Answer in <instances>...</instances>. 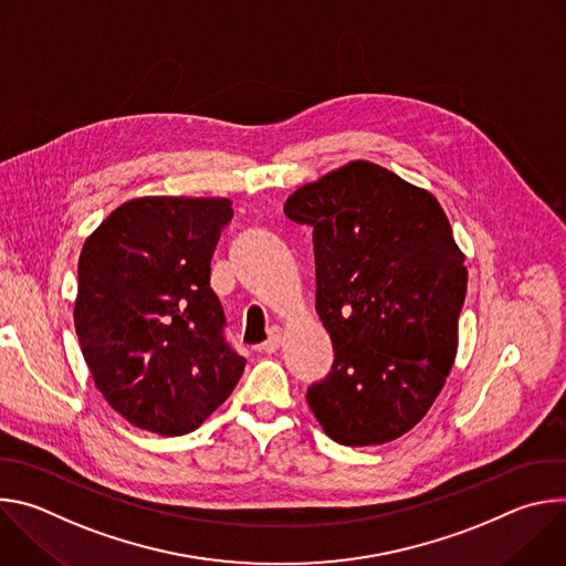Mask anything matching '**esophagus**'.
<instances>
[{"label":"esophagus","instance_id":"obj_1","mask_svg":"<svg viewBox=\"0 0 566 566\" xmlns=\"http://www.w3.org/2000/svg\"><path fill=\"white\" fill-rule=\"evenodd\" d=\"M282 340H284L282 329H280V327H273V329L269 332V338H266V343L262 345V349H264L266 354H273V352H277V349H280Z\"/></svg>","mask_w":566,"mask_h":566}]
</instances>
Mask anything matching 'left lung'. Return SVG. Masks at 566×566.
<instances>
[{"label":"left lung","mask_w":566,"mask_h":566,"mask_svg":"<svg viewBox=\"0 0 566 566\" xmlns=\"http://www.w3.org/2000/svg\"><path fill=\"white\" fill-rule=\"evenodd\" d=\"M284 212L313 228L315 311L334 345L308 408L343 446L389 443L428 415L457 356L468 271L452 226L432 192L369 160L297 188Z\"/></svg>","instance_id":"obj_1"}]
</instances>
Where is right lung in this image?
<instances>
[{"label":"right lung","instance_id":"1","mask_svg":"<svg viewBox=\"0 0 566 566\" xmlns=\"http://www.w3.org/2000/svg\"><path fill=\"white\" fill-rule=\"evenodd\" d=\"M230 219L226 197H138L85 239L73 304L80 349L109 406L140 430H197L244 371L210 289Z\"/></svg>","mask_w":566,"mask_h":566}]
</instances>
